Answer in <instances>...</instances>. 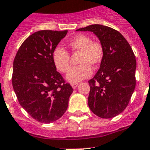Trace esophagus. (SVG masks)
<instances>
[{
	"label": "esophagus",
	"instance_id": "obj_1",
	"mask_svg": "<svg viewBox=\"0 0 150 150\" xmlns=\"http://www.w3.org/2000/svg\"><path fill=\"white\" fill-rule=\"evenodd\" d=\"M71 87H72L74 89H75L76 88H77L78 87V85H79V84H78V83H72V84H71Z\"/></svg>",
	"mask_w": 150,
	"mask_h": 150
}]
</instances>
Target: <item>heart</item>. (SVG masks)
I'll list each match as a JSON object with an SVG mask.
<instances>
[{"instance_id": "b5f03b06", "label": "heart", "mask_w": 150, "mask_h": 150, "mask_svg": "<svg viewBox=\"0 0 150 150\" xmlns=\"http://www.w3.org/2000/svg\"><path fill=\"white\" fill-rule=\"evenodd\" d=\"M73 52H80L78 65L70 69L66 79L69 82L77 83L88 79L91 74V67L95 69L102 61L104 50L100 42L92 41L91 37L85 34L79 35L71 39L68 43ZM52 62L58 71L65 73L70 66V56L61 47H56L52 54Z\"/></svg>"}]
</instances>
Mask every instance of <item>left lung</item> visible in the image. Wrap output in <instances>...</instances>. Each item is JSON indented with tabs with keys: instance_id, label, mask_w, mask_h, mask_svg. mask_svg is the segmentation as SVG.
<instances>
[{
	"instance_id": "1",
	"label": "left lung",
	"mask_w": 150,
	"mask_h": 150,
	"mask_svg": "<svg viewBox=\"0 0 150 150\" xmlns=\"http://www.w3.org/2000/svg\"><path fill=\"white\" fill-rule=\"evenodd\" d=\"M76 31L94 33L104 50L100 69L88 81L89 108L99 117H114L127 108L135 89L137 61L132 48L109 26L93 24Z\"/></svg>"
}]
</instances>
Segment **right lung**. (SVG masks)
<instances>
[{
  "instance_id": "right-lung-1",
  "label": "right lung",
  "mask_w": 150,
  "mask_h": 150,
  "mask_svg": "<svg viewBox=\"0 0 150 150\" xmlns=\"http://www.w3.org/2000/svg\"><path fill=\"white\" fill-rule=\"evenodd\" d=\"M67 30H40L23 42L13 60L12 85L22 108L44 124L66 111L73 88L56 71L52 52Z\"/></svg>"
}]
</instances>
